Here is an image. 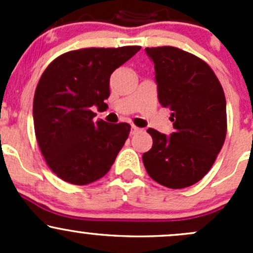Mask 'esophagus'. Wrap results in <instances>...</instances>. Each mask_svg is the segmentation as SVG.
I'll return each instance as SVG.
<instances>
[{
	"label": "esophagus",
	"mask_w": 253,
	"mask_h": 253,
	"mask_svg": "<svg viewBox=\"0 0 253 253\" xmlns=\"http://www.w3.org/2000/svg\"><path fill=\"white\" fill-rule=\"evenodd\" d=\"M141 131H142V128H139V127H137V126H134V125H132L131 134H136V133H138V132H141Z\"/></svg>",
	"instance_id": "obj_1"
}]
</instances>
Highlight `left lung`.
I'll use <instances>...</instances> for the list:
<instances>
[{
    "mask_svg": "<svg viewBox=\"0 0 253 253\" xmlns=\"http://www.w3.org/2000/svg\"><path fill=\"white\" fill-rule=\"evenodd\" d=\"M154 62L158 99L171 110L170 136L148 128L143 154L148 175L169 188L195 185L211 170L226 136V101L220 82L203 60L172 46L145 47Z\"/></svg>",
    "mask_w": 253,
    "mask_h": 253,
    "instance_id": "obj_1",
    "label": "left lung"
}]
</instances>
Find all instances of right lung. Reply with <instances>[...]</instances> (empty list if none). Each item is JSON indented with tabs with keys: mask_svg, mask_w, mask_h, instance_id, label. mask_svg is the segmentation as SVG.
I'll list each match as a JSON object with an SVG mask.
<instances>
[{
	"mask_svg": "<svg viewBox=\"0 0 253 253\" xmlns=\"http://www.w3.org/2000/svg\"><path fill=\"white\" fill-rule=\"evenodd\" d=\"M141 46L89 47L58 56L42 73L34 94V129L46 164L72 185H88L110 170L128 138V124L99 120L110 76Z\"/></svg>",
	"mask_w": 253,
	"mask_h": 253,
	"instance_id": "1",
	"label": "right lung"
}]
</instances>
